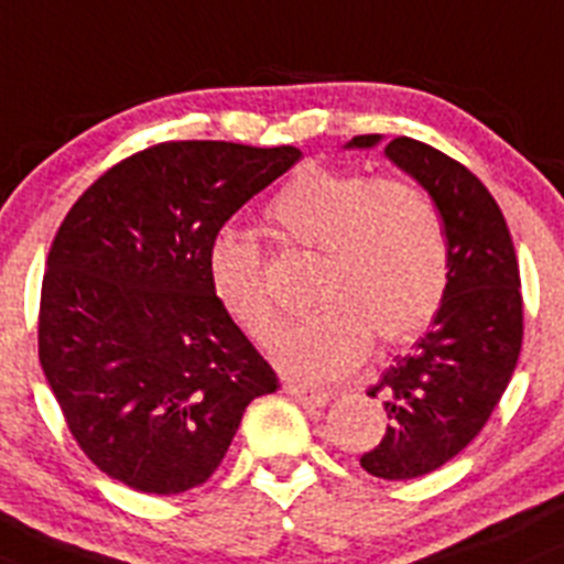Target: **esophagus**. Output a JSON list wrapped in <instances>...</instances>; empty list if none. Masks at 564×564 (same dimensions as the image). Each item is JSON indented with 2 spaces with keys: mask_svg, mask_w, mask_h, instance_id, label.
<instances>
[{
  "mask_svg": "<svg viewBox=\"0 0 564 564\" xmlns=\"http://www.w3.org/2000/svg\"><path fill=\"white\" fill-rule=\"evenodd\" d=\"M285 393L291 395V399H296L302 406H324L326 401L332 399L329 390L313 388V384L302 382H285Z\"/></svg>",
  "mask_w": 564,
  "mask_h": 564,
  "instance_id": "esophagus-1",
  "label": "esophagus"
}]
</instances>
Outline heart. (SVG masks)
<instances>
[{
    "label": "heart",
    "instance_id": "obj_1",
    "mask_svg": "<svg viewBox=\"0 0 564 564\" xmlns=\"http://www.w3.org/2000/svg\"><path fill=\"white\" fill-rule=\"evenodd\" d=\"M279 240L321 254L315 302L276 337L279 368L299 379H337L366 359L371 337L421 335L448 291V240L426 193L401 180L307 165L265 207ZM207 279L218 307L257 343L276 332L262 279V251L249 235L221 229L207 246Z\"/></svg>",
    "mask_w": 564,
    "mask_h": 564
}]
</instances>
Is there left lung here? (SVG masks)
I'll use <instances>...</instances> for the list:
<instances>
[{"mask_svg": "<svg viewBox=\"0 0 564 564\" xmlns=\"http://www.w3.org/2000/svg\"><path fill=\"white\" fill-rule=\"evenodd\" d=\"M379 141L357 135L346 149ZM384 154L432 196L448 240V291L432 329L368 390L382 399L388 429L359 465L401 481L437 470L481 432L518 366L523 299L507 221L479 176L404 135Z\"/></svg>", "mask_w": 564, "mask_h": 564, "instance_id": "8db88e82", "label": "left lung"}]
</instances>
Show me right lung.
Listing matches in <instances>:
<instances>
[{"label": "right lung", "instance_id": "1", "mask_svg": "<svg viewBox=\"0 0 564 564\" xmlns=\"http://www.w3.org/2000/svg\"><path fill=\"white\" fill-rule=\"evenodd\" d=\"M296 147L169 141L74 202L46 257L37 357L85 457L138 492L176 496L221 465L279 379L218 307L213 235L299 163Z\"/></svg>", "mask_w": 564, "mask_h": 564}]
</instances>
